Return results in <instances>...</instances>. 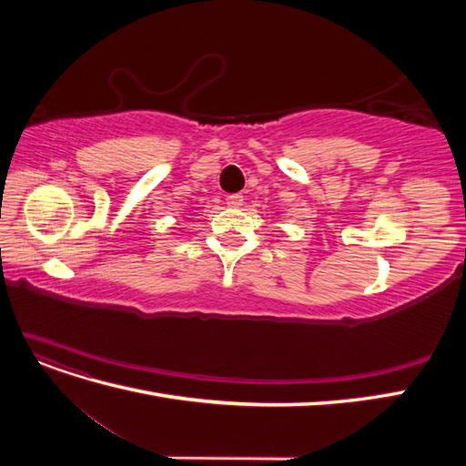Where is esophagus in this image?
<instances>
[{"instance_id":"1","label":"esophagus","mask_w":466,"mask_h":466,"mask_svg":"<svg viewBox=\"0 0 466 466\" xmlns=\"http://www.w3.org/2000/svg\"><path fill=\"white\" fill-rule=\"evenodd\" d=\"M243 202H245V196H243V194H231V196H229V204H231L233 208H241Z\"/></svg>"}]
</instances>
